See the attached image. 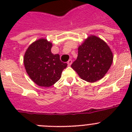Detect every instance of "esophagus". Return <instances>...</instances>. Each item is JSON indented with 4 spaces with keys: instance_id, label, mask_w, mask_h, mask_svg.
Returning <instances> with one entry per match:
<instances>
[{
    "instance_id": "1",
    "label": "esophagus",
    "mask_w": 132,
    "mask_h": 132,
    "mask_svg": "<svg viewBox=\"0 0 132 132\" xmlns=\"http://www.w3.org/2000/svg\"><path fill=\"white\" fill-rule=\"evenodd\" d=\"M72 63H73V61H72L71 59H69V60L68 61H67V64H68L69 66H70V65H71Z\"/></svg>"
}]
</instances>
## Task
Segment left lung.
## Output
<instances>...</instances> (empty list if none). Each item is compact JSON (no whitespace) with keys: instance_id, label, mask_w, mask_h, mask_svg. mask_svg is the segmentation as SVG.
<instances>
[{"instance_id":"1","label":"left lung","mask_w":132,"mask_h":132,"mask_svg":"<svg viewBox=\"0 0 132 132\" xmlns=\"http://www.w3.org/2000/svg\"><path fill=\"white\" fill-rule=\"evenodd\" d=\"M113 61L108 44L97 36H89L79 46L78 57L71 65L80 79L94 82L102 79Z\"/></svg>"}]
</instances>
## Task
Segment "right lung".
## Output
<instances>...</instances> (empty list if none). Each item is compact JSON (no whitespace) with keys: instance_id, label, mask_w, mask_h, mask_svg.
<instances>
[{"instance_id":"obj_1","label":"right lung","mask_w":132,"mask_h":132,"mask_svg":"<svg viewBox=\"0 0 132 132\" xmlns=\"http://www.w3.org/2000/svg\"><path fill=\"white\" fill-rule=\"evenodd\" d=\"M52 43L40 38L26 51L24 64L30 79L38 86L50 87L60 79L67 64L61 61L59 54L51 52Z\"/></svg>"}]
</instances>
